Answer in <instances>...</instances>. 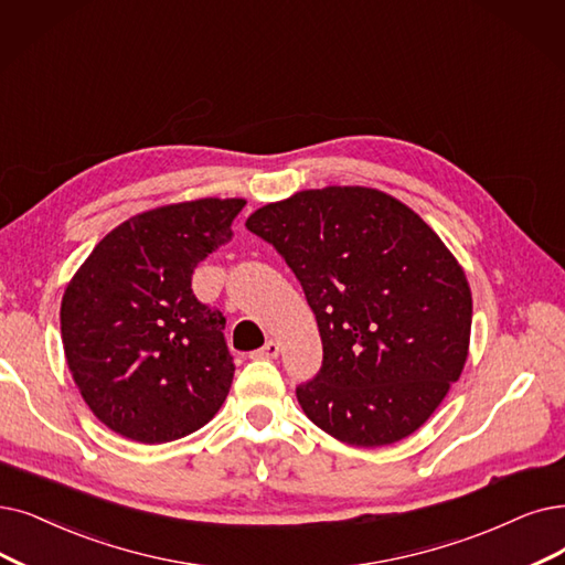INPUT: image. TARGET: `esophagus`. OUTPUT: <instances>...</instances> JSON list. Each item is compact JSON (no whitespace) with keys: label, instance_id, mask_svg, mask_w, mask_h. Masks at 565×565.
<instances>
[{"label":"esophagus","instance_id":"1","mask_svg":"<svg viewBox=\"0 0 565 565\" xmlns=\"http://www.w3.org/2000/svg\"><path fill=\"white\" fill-rule=\"evenodd\" d=\"M280 354V345L276 341H266L257 352H253L255 359H276Z\"/></svg>","mask_w":565,"mask_h":565}]
</instances>
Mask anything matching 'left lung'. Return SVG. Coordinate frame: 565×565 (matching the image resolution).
<instances>
[{
    "instance_id": "left-lung-1",
    "label": "left lung",
    "mask_w": 565,
    "mask_h": 565,
    "mask_svg": "<svg viewBox=\"0 0 565 565\" xmlns=\"http://www.w3.org/2000/svg\"><path fill=\"white\" fill-rule=\"evenodd\" d=\"M245 227L276 247L318 320L322 366L297 387L308 419L359 447L417 431L463 371L472 320L436 232L369 188L306 190Z\"/></svg>"
}]
</instances>
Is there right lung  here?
Segmentation results:
<instances>
[{
	"label": "right lung",
	"instance_id": "right-lung-1",
	"mask_svg": "<svg viewBox=\"0 0 565 565\" xmlns=\"http://www.w3.org/2000/svg\"><path fill=\"white\" fill-rule=\"evenodd\" d=\"M243 199L162 206L106 234L62 299L66 364L113 431L169 443L213 419L234 380L224 312L201 303L192 274L230 243Z\"/></svg>",
	"mask_w": 565,
	"mask_h": 565
}]
</instances>
